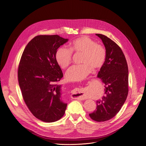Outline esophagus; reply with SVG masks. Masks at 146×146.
Masks as SVG:
<instances>
[{"instance_id": "esophagus-1", "label": "esophagus", "mask_w": 146, "mask_h": 146, "mask_svg": "<svg viewBox=\"0 0 146 146\" xmlns=\"http://www.w3.org/2000/svg\"><path fill=\"white\" fill-rule=\"evenodd\" d=\"M73 97L78 100H84L85 99L84 95H83V92L82 89H76L73 92Z\"/></svg>"}]
</instances>
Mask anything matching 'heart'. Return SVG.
<instances>
[{
  "mask_svg": "<svg viewBox=\"0 0 146 146\" xmlns=\"http://www.w3.org/2000/svg\"><path fill=\"white\" fill-rule=\"evenodd\" d=\"M70 49L64 46L59 48L55 57L60 67L65 69L72 62V52L83 54L82 64L74 65L66 73V79L70 82L83 80L91 72V68L98 69L102 67L107 58L105 48L87 36L76 39L72 42Z\"/></svg>",
  "mask_w": 146,
  "mask_h": 146,
  "instance_id": "1",
  "label": "heart"
}]
</instances>
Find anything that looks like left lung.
<instances>
[{
	"label": "left lung",
	"mask_w": 146,
	"mask_h": 146,
	"mask_svg": "<svg viewBox=\"0 0 146 146\" xmlns=\"http://www.w3.org/2000/svg\"><path fill=\"white\" fill-rule=\"evenodd\" d=\"M103 42L107 58L97 77L105 84V96L96 101L97 108L90 117L97 122L113 117L121 110L128 94L129 72L123 53L115 42L107 36L96 34Z\"/></svg>",
	"instance_id": "obj_1"
}]
</instances>
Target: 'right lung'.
<instances>
[{"instance_id":"obj_1","label":"right lung","mask_w":146,"mask_h":146,"mask_svg":"<svg viewBox=\"0 0 146 146\" xmlns=\"http://www.w3.org/2000/svg\"><path fill=\"white\" fill-rule=\"evenodd\" d=\"M58 35H38L25 48L18 69L19 83L25 103L33 115L45 122L62 117L67 103L62 100L63 73L56 60L57 49L66 42Z\"/></svg>"}]
</instances>
